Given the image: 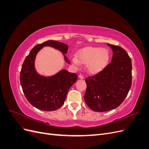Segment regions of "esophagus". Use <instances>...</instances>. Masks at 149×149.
<instances>
[{
  "label": "esophagus",
  "mask_w": 149,
  "mask_h": 149,
  "mask_svg": "<svg viewBox=\"0 0 149 149\" xmlns=\"http://www.w3.org/2000/svg\"><path fill=\"white\" fill-rule=\"evenodd\" d=\"M79 78L80 79H84V76L83 74H79Z\"/></svg>",
  "instance_id": "1"
}]
</instances>
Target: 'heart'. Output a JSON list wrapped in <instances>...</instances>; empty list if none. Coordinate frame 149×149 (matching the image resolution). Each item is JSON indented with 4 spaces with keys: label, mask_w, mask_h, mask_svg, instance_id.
<instances>
[{
    "label": "heart",
    "mask_w": 149,
    "mask_h": 149,
    "mask_svg": "<svg viewBox=\"0 0 149 149\" xmlns=\"http://www.w3.org/2000/svg\"><path fill=\"white\" fill-rule=\"evenodd\" d=\"M71 60L76 65L80 63L87 65L89 73L95 74L107 66L109 60V53L107 49L101 47H87L80 50L77 57H73Z\"/></svg>",
    "instance_id": "obj_1"
}]
</instances>
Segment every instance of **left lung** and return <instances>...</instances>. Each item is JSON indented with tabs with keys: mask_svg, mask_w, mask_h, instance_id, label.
<instances>
[{
	"mask_svg": "<svg viewBox=\"0 0 149 149\" xmlns=\"http://www.w3.org/2000/svg\"><path fill=\"white\" fill-rule=\"evenodd\" d=\"M113 51L110 63L102 71L85 79L84 101L90 109L106 112L119 106L132 85V61L122 47L107 43Z\"/></svg>",
	"mask_w": 149,
	"mask_h": 149,
	"instance_id": "8db88e82",
	"label": "left lung"
}]
</instances>
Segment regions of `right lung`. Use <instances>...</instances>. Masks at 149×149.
<instances>
[{
  "label": "right lung",
  "instance_id": "add662e5",
  "mask_svg": "<svg viewBox=\"0 0 149 149\" xmlns=\"http://www.w3.org/2000/svg\"><path fill=\"white\" fill-rule=\"evenodd\" d=\"M43 47H51L63 53L65 61L70 63L65 56L68 47L54 40H48L35 45L25 58L20 75V84L26 100L37 109L55 111L64 104L70 88L78 79L76 73L62 70L52 76H40L35 69V60L37 53Z\"/></svg>",
  "mask_w": 149,
  "mask_h": 149
}]
</instances>
